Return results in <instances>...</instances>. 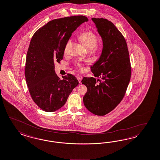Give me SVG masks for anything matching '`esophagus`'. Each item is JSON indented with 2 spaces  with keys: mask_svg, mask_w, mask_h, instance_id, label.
I'll use <instances>...</instances> for the list:
<instances>
[{
  "mask_svg": "<svg viewBox=\"0 0 160 160\" xmlns=\"http://www.w3.org/2000/svg\"><path fill=\"white\" fill-rule=\"evenodd\" d=\"M77 79H78V82H80V83H81V81H82V78H83V77L82 76H77Z\"/></svg>",
  "mask_w": 160,
  "mask_h": 160,
  "instance_id": "34e87169",
  "label": "esophagus"
}]
</instances>
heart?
<instances>
[{
  "label": "heart",
  "mask_w": 160,
  "mask_h": 160,
  "mask_svg": "<svg viewBox=\"0 0 160 160\" xmlns=\"http://www.w3.org/2000/svg\"><path fill=\"white\" fill-rule=\"evenodd\" d=\"M78 40L89 50L96 49L97 48V44L98 42V36L91 31H86L80 33L78 37ZM72 42L71 39L67 41L65 45L64 53L65 55H68L72 49ZM76 66L80 70H83V64L82 62L77 61L76 62Z\"/></svg>",
  "instance_id": "heart-1"
}]
</instances>
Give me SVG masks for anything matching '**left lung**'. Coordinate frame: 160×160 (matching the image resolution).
Here are the masks:
<instances>
[{"label":"left lung","instance_id":"left-lung-1","mask_svg":"<svg viewBox=\"0 0 160 160\" xmlns=\"http://www.w3.org/2000/svg\"><path fill=\"white\" fill-rule=\"evenodd\" d=\"M92 21L103 40V50L91 67L94 77H84L82 83L88 91L83 102L88 111L104 116L113 110L126 93L131 76V66L126 40L112 22L104 18Z\"/></svg>","mask_w":160,"mask_h":160}]
</instances>
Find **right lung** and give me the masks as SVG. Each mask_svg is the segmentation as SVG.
Returning <instances> with one entry per match:
<instances>
[{
    "mask_svg": "<svg viewBox=\"0 0 160 160\" xmlns=\"http://www.w3.org/2000/svg\"><path fill=\"white\" fill-rule=\"evenodd\" d=\"M87 21L88 18L82 15L54 19L38 29L31 40L25 63L26 82L33 102L45 112L60 109L78 84L71 74L61 79L54 71V61L63 58L65 45L72 33Z\"/></svg>",
    "mask_w": 160,
    "mask_h": 160,
    "instance_id": "add662e5",
    "label": "right lung"
}]
</instances>
